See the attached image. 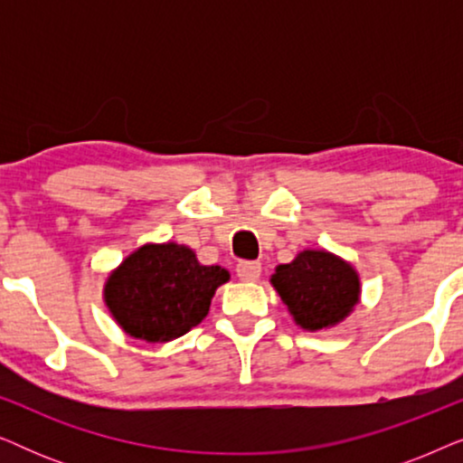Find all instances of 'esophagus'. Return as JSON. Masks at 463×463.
Returning a JSON list of instances; mask_svg holds the SVG:
<instances>
[{
	"label": "esophagus",
	"mask_w": 463,
	"mask_h": 463,
	"mask_svg": "<svg viewBox=\"0 0 463 463\" xmlns=\"http://www.w3.org/2000/svg\"><path fill=\"white\" fill-rule=\"evenodd\" d=\"M236 274L242 282H255L261 276V263L259 261H240L236 265Z\"/></svg>",
	"instance_id": "obj_1"
}]
</instances>
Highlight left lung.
<instances>
[{
	"instance_id": "obj_1",
	"label": "left lung",
	"mask_w": 463,
	"mask_h": 463,
	"mask_svg": "<svg viewBox=\"0 0 463 463\" xmlns=\"http://www.w3.org/2000/svg\"><path fill=\"white\" fill-rule=\"evenodd\" d=\"M271 284L306 331L335 326L358 303L360 280L350 263L326 250H303L278 265Z\"/></svg>"
}]
</instances>
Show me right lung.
Segmentation results:
<instances>
[{
	"label": "right lung",
	"mask_w": 463,
	"mask_h": 463,
	"mask_svg": "<svg viewBox=\"0 0 463 463\" xmlns=\"http://www.w3.org/2000/svg\"><path fill=\"white\" fill-rule=\"evenodd\" d=\"M230 271L202 265L187 246L145 244L105 284V303L130 337L164 344L206 318L211 299Z\"/></svg>",
	"instance_id": "right-lung-1"
}]
</instances>
